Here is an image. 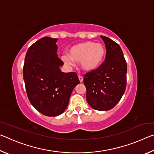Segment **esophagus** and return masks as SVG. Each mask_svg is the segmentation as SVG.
<instances>
[{
	"mask_svg": "<svg viewBox=\"0 0 154 154\" xmlns=\"http://www.w3.org/2000/svg\"><path fill=\"white\" fill-rule=\"evenodd\" d=\"M79 82L82 83V82H83V78L82 76H79Z\"/></svg>",
	"mask_w": 154,
	"mask_h": 154,
	"instance_id": "34e87169",
	"label": "esophagus"
}]
</instances>
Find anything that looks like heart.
Segmentation results:
<instances>
[{
	"mask_svg": "<svg viewBox=\"0 0 154 154\" xmlns=\"http://www.w3.org/2000/svg\"><path fill=\"white\" fill-rule=\"evenodd\" d=\"M105 52V48L103 44L85 41L72 46L69 49V56H62V60L68 66H71L73 62L80 63L83 71L90 72L100 66Z\"/></svg>",
	"mask_w": 154,
	"mask_h": 154,
	"instance_id": "1",
	"label": "heart"
}]
</instances>
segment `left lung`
<instances>
[{
    "label": "left lung",
    "mask_w": 154,
    "mask_h": 154,
    "mask_svg": "<svg viewBox=\"0 0 154 154\" xmlns=\"http://www.w3.org/2000/svg\"><path fill=\"white\" fill-rule=\"evenodd\" d=\"M100 37L106 46V60L95 71L85 74L83 83L86 88L87 102L91 107L98 111H108L124 95L127 64L120 46L106 36Z\"/></svg>",
    "instance_id": "left-lung-1"
}]
</instances>
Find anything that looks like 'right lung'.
Masks as SVG:
<instances>
[{"instance_id":"add662e5","label":"right lung","mask_w":154,"mask_h":154,"mask_svg":"<svg viewBox=\"0 0 154 154\" xmlns=\"http://www.w3.org/2000/svg\"><path fill=\"white\" fill-rule=\"evenodd\" d=\"M58 38L45 36L32 44L25 57L23 77L30 103L46 116L62 114L72 90L80 83L74 72H64L58 57Z\"/></svg>"}]
</instances>
